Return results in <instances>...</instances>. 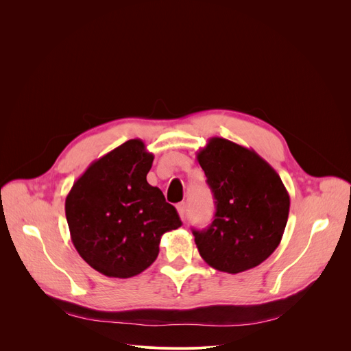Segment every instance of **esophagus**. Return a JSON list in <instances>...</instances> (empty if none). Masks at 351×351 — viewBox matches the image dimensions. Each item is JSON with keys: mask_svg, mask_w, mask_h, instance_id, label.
<instances>
[{"mask_svg": "<svg viewBox=\"0 0 351 351\" xmlns=\"http://www.w3.org/2000/svg\"><path fill=\"white\" fill-rule=\"evenodd\" d=\"M176 209H178V213H179L180 219L185 220V215H186V204H185V202H182V204H179L176 206Z\"/></svg>", "mask_w": 351, "mask_h": 351, "instance_id": "34e87169", "label": "esophagus"}]
</instances>
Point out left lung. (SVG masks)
Wrapping results in <instances>:
<instances>
[{
    "instance_id": "1",
    "label": "left lung",
    "mask_w": 351,
    "mask_h": 351,
    "mask_svg": "<svg viewBox=\"0 0 351 351\" xmlns=\"http://www.w3.org/2000/svg\"><path fill=\"white\" fill-rule=\"evenodd\" d=\"M213 193L216 213L195 243L209 266L230 274L259 266L279 246L290 197L280 176L253 149L210 138L196 155Z\"/></svg>"
}]
</instances>
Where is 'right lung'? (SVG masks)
<instances>
[{
  "label": "right lung",
  "mask_w": 351,
  "mask_h": 351,
  "mask_svg": "<svg viewBox=\"0 0 351 351\" xmlns=\"http://www.w3.org/2000/svg\"><path fill=\"white\" fill-rule=\"evenodd\" d=\"M154 155L131 139L92 162L65 199L71 241L108 278L128 279L158 257L163 233L182 222L159 188L146 180Z\"/></svg>",
  "instance_id": "add662e5"
}]
</instances>
